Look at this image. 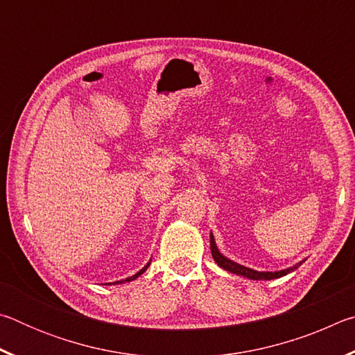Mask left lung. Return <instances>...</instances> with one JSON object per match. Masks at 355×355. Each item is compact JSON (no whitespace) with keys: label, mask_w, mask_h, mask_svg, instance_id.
<instances>
[{"label":"left lung","mask_w":355,"mask_h":355,"mask_svg":"<svg viewBox=\"0 0 355 355\" xmlns=\"http://www.w3.org/2000/svg\"><path fill=\"white\" fill-rule=\"evenodd\" d=\"M209 248H211V255L214 258V261L218 263L220 268H224L225 271H228V272L243 275V277H248V279H252V280H272V279H279V277H284V275H286L288 272H291V271H294V269H297L300 266V263H299V264H296V266L284 269V271H277V272H258V271H254V269H249V268H245V266H241V264H238L235 261L228 260L227 257L222 255L220 252L218 250V248H216V243H214L213 235L209 236Z\"/></svg>","instance_id":"1"}]
</instances>
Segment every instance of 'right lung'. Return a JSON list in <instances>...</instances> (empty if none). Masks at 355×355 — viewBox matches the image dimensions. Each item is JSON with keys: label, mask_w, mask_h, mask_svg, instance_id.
<instances>
[{"label": "right lung", "mask_w": 355, "mask_h": 355, "mask_svg": "<svg viewBox=\"0 0 355 355\" xmlns=\"http://www.w3.org/2000/svg\"><path fill=\"white\" fill-rule=\"evenodd\" d=\"M150 264V263H148ZM148 264H147V266H144L142 269H141V271L139 272H136L135 275H131V277H128L127 280H120V282H114V284H122V282H131V280H135V279H137V277H139V275L144 272V271H146V269L148 268Z\"/></svg>", "instance_id": "obj_1"}]
</instances>
